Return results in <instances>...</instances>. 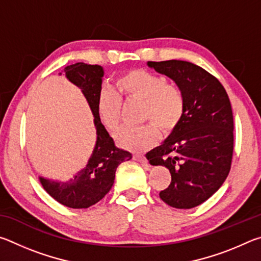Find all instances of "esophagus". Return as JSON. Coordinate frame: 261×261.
Here are the masks:
<instances>
[{"label":"esophagus","instance_id":"34e87169","mask_svg":"<svg viewBox=\"0 0 261 261\" xmlns=\"http://www.w3.org/2000/svg\"><path fill=\"white\" fill-rule=\"evenodd\" d=\"M134 159H135L136 161H138V162H140V163H145V165L148 166V165H147L146 158H145L144 155H141V154H136V155H134Z\"/></svg>","mask_w":261,"mask_h":261}]
</instances>
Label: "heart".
Segmentation results:
<instances>
[{"instance_id":"b5f03b06","label":"heart","mask_w":261,"mask_h":261,"mask_svg":"<svg viewBox=\"0 0 261 261\" xmlns=\"http://www.w3.org/2000/svg\"><path fill=\"white\" fill-rule=\"evenodd\" d=\"M117 90L127 99L144 100L141 120L149 121L140 126H123L115 138L121 147L141 152L156 143L159 130L173 131L182 120L185 101L182 91L166 83L159 74L137 69L127 71L116 81ZM121 98L110 88H102L96 99L100 122L114 131L120 124Z\"/></svg>"}]
</instances>
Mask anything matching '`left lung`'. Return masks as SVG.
I'll return each mask as SVG.
<instances>
[{"mask_svg":"<svg viewBox=\"0 0 261 261\" xmlns=\"http://www.w3.org/2000/svg\"><path fill=\"white\" fill-rule=\"evenodd\" d=\"M182 91L185 109L179 124L146 154L152 166L170 171L160 198L175 208H192L218 191L231 166L233 118L230 100L214 76L190 62H147Z\"/></svg>","mask_w":261,"mask_h":261,"instance_id":"1","label":"left lung"}]
</instances>
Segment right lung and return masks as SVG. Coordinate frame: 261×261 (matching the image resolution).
<instances>
[{
  "label": "right lung",
  "instance_id": "obj_1",
  "mask_svg": "<svg viewBox=\"0 0 261 261\" xmlns=\"http://www.w3.org/2000/svg\"><path fill=\"white\" fill-rule=\"evenodd\" d=\"M63 72L69 82L81 88L94 117L96 141L87 165L65 182L39 177L42 188L60 204L70 208H88L96 204L112 189L115 173L122 162L132 154L115 146V141L102 125L96 113V99L102 88L105 70L101 65L79 62L65 67ZM59 74H62L60 72Z\"/></svg>",
  "mask_w": 261,
  "mask_h": 261
}]
</instances>
